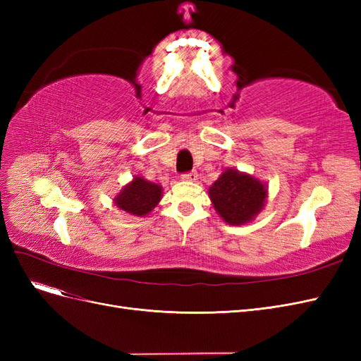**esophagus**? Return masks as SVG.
I'll list each match as a JSON object with an SVG mask.
<instances>
[{
	"label": "esophagus",
	"mask_w": 361,
	"mask_h": 361,
	"mask_svg": "<svg viewBox=\"0 0 361 361\" xmlns=\"http://www.w3.org/2000/svg\"><path fill=\"white\" fill-rule=\"evenodd\" d=\"M182 179H183V180H188V182H194V180H197V171L183 173V174H182Z\"/></svg>",
	"instance_id": "1"
}]
</instances>
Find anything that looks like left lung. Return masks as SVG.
Instances as JSON below:
<instances>
[{"instance_id":"1","label":"left lung","mask_w":361,"mask_h":361,"mask_svg":"<svg viewBox=\"0 0 361 361\" xmlns=\"http://www.w3.org/2000/svg\"><path fill=\"white\" fill-rule=\"evenodd\" d=\"M268 197L267 185L251 174L227 169L209 187V199L227 224L250 223L264 209Z\"/></svg>"}]
</instances>
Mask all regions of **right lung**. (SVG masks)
<instances>
[{
  "mask_svg": "<svg viewBox=\"0 0 361 361\" xmlns=\"http://www.w3.org/2000/svg\"><path fill=\"white\" fill-rule=\"evenodd\" d=\"M161 197V185L135 176L116 195L114 204L130 215L145 216L159 203Z\"/></svg>",
  "mask_w": 361,
  "mask_h": 361,
  "instance_id": "add662e5",
  "label": "right lung"
}]
</instances>
